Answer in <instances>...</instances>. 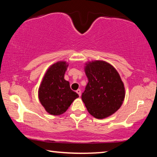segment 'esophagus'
<instances>
[{"mask_svg": "<svg viewBox=\"0 0 157 157\" xmlns=\"http://www.w3.org/2000/svg\"><path fill=\"white\" fill-rule=\"evenodd\" d=\"M76 92L78 93V94L79 95V96H81V94H82V93H81V90H80V89H78V90H77V91H76Z\"/></svg>", "mask_w": 157, "mask_h": 157, "instance_id": "1", "label": "esophagus"}]
</instances>
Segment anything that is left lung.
I'll return each mask as SVG.
<instances>
[{"mask_svg": "<svg viewBox=\"0 0 157 157\" xmlns=\"http://www.w3.org/2000/svg\"><path fill=\"white\" fill-rule=\"evenodd\" d=\"M88 83L82 99L89 113L98 119L110 116L118 111L125 97L121 76L109 63L95 60L85 63Z\"/></svg>", "mask_w": 157, "mask_h": 157, "instance_id": "8db88e82", "label": "left lung"}]
</instances>
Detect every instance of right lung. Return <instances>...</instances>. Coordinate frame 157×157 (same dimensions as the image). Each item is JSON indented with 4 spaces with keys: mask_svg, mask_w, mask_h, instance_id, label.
<instances>
[{
    "mask_svg": "<svg viewBox=\"0 0 157 157\" xmlns=\"http://www.w3.org/2000/svg\"><path fill=\"white\" fill-rule=\"evenodd\" d=\"M68 63L59 61L48 68L41 82L38 96L48 113L59 116L66 112L74 100L79 97L71 89L69 82L64 79Z\"/></svg>",
    "mask_w": 157,
    "mask_h": 157,
    "instance_id": "add662e5",
    "label": "right lung"
}]
</instances>
